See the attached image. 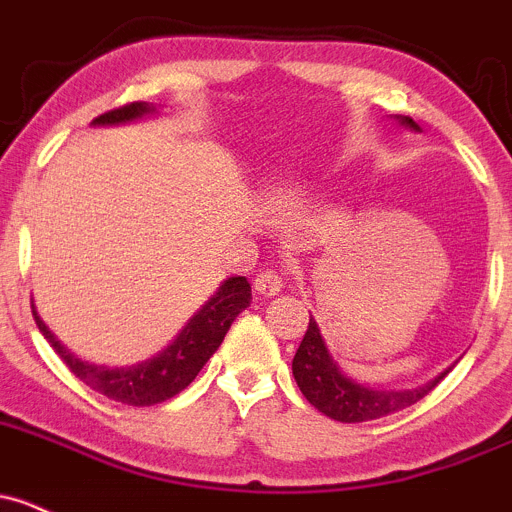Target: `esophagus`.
<instances>
[{
    "label": "esophagus",
    "instance_id": "1",
    "mask_svg": "<svg viewBox=\"0 0 512 512\" xmlns=\"http://www.w3.org/2000/svg\"><path fill=\"white\" fill-rule=\"evenodd\" d=\"M282 287H285V275L277 270H265L255 277V289L262 297H272V294L280 292Z\"/></svg>",
    "mask_w": 512,
    "mask_h": 512
}]
</instances>
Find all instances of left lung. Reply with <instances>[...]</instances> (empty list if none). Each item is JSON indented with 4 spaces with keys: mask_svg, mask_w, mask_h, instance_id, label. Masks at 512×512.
I'll use <instances>...</instances> for the list:
<instances>
[{
    "mask_svg": "<svg viewBox=\"0 0 512 512\" xmlns=\"http://www.w3.org/2000/svg\"><path fill=\"white\" fill-rule=\"evenodd\" d=\"M401 123L418 128L414 118L409 116L401 118ZM292 374L304 399L314 409L342 423L371 421V418H381L399 409H406V406L421 401L428 391L436 389L438 381L443 379V376H438L436 381L414 391H374L354 384L334 364L327 347H324L317 322L312 317H309L307 332H304L302 344H299L297 354L292 359Z\"/></svg>",
    "mask_w": 512,
    "mask_h": 512,
    "instance_id": "obj_1",
    "label": "left lung"
}]
</instances>
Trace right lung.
I'll list each match as a JSON object with an SVG mask.
<instances>
[{
    "mask_svg": "<svg viewBox=\"0 0 512 512\" xmlns=\"http://www.w3.org/2000/svg\"><path fill=\"white\" fill-rule=\"evenodd\" d=\"M151 111L153 106H148L146 101H133L126 103V106L113 108V111L101 113V116L94 118V123H126L133 121V118L146 116ZM250 299V282L245 277H230L210 297V302H205V307L185 324L183 332L178 334V339L168 349L153 356L151 361L128 366V369H108V366L76 359L69 349L56 342L49 327L39 319L36 309H32V314L46 342L54 347L61 361L69 366L71 374L79 376L86 386H91L98 394L108 396L111 401H118V404L156 406L180 394L198 376L205 361L218 352L237 314L245 307H250Z\"/></svg>",
    "mask_w": 512,
    "mask_h": 512,
    "instance_id": "right-lung-1",
    "label": "right lung"
}]
</instances>
